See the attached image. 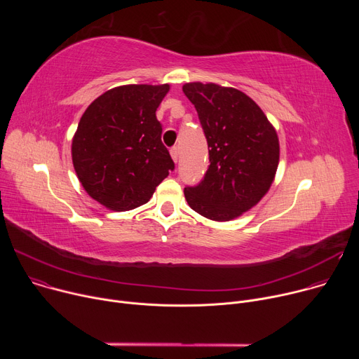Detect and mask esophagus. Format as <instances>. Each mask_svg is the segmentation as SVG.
<instances>
[{
  "mask_svg": "<svg viewBox=\"0 0 359 359\" xmlns=\"http://www.w3.org/2000/svg\"><path fill=\"white\" fill-rule=\"evenodd\" d=\"M170 155H172V158H173V161H175V162H177V161H179L180 151H179V147H177V146H175V147H172V149H170Z\"/></svg>",
  "mask_w": 359,
  "mask_h": 359,
  "instance_id": "34e87169",
  "label": "esophagus"
}]
</instances>
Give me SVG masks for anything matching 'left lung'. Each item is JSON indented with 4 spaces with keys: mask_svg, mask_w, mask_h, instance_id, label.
Listing matches in <instances>:
<instances>
[{
    "mask_svg": "<svg viewBox=\"0 0 359 359\" xmlns=\"http://www.w3.org/2000/svg\"><path fill=\"white\" fill-rule=\"evenodd\" d=\"M183 92L194 105L209 144L210 166L184 187L189 206L216 222L238 217L269 191L280 159L277 132L255 102L234 88L191 82Z\"/></svg>",
    "mask_w": 359,
    "mask_h": 359,
    "instance_id": "8db88e82",
    "label": "left lung"
}]
</instances>
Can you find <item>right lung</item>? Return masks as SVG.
<instances>
[{
	"instance_id": "add662e5",
	"label": "right lung",
	"mask_w": 359,
	"mask_h": 359,
	"mask_svg": "<svg viewBox=\"0 0 359 359\" xmlns=\"http://www.w3.org/2000/svg\"><path fill=\"white\" fill-rule=\"evenodd\" d=\"M169 85H125L96 97L72 140V162L86 193L115 212L147 203L175 163L162 143L156 109Z\"/></svg>"
}]
</instances>
